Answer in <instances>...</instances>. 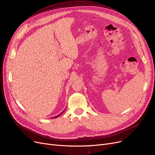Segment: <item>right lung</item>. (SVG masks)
<instances>
[{"mask_svg": "<svg viewBox=\"0 0 155 155\" xmlns=\"http://www.w3.org/2000/svg\"><path fill=\"white\" fill-rule=\"evenodd\" d=\"M60 114H59V115H58V116H55V117H54V118H56V117H58V116H60Z\"/></svg>", "mask_w": 155, "mask_h": 155, "instance_id": "right-lung-1", "label": "right lung"}]
</instances>
